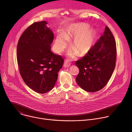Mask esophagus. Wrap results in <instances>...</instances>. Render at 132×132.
<instances>
[{"instance_id": "esophagus-1", "label": "esophagus", "mask_w": 132, "mask_h": 132, "mask_svg": "<svg viewBox=\"0 0 132 132\" xmlns=\"http://www.w3.org/2000/svg\"><path fill=\"white\" fill-rule=\"evenodd\" d=\"M70 63L67 61H66L64 64V66L66 67H68L69 66H70Z\"/></svg>"}]
</instances>
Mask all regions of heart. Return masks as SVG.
Listing matches in <instances>:
<instances>
[{"label": "heart", "mask_w": 132, "mask_h": 132, "mask_svg": "<svg viewBox=\"0 0 132 132\" xmlns=\"http://www.w3.org/2000/svg\"><path fill=\"white\" fill-rule=\"evenodd\" d=\"M89 28V25L86 23H78L71 26L66 34L59 33L54 41L55 50L57 52H62L66 46L68 39L74 38L71 46L75 50L69 51L68 55L72 57L78 53L80 56L85 55L91 50L96 38L95 31Z\"/></svg>", "instance_id": "b5f03b06"}]
</instances>
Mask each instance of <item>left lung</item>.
I'll use <instances>...</instances> for the list:
<instances>
[{
  "label": "left lung",
  "mask_w": 132,
  "mask_h": 132,
  "mask_svg": "<svg viewBox=\"0 0 132 132\" xmlns=\"http://www.w3.org/2000/svg\"><path fill=\"white\" fill-rule=\"evenodd\" d=\"M117 46L114 37L108 27L91 50L75 63L79 72L76 80L86 91L94 92L104 88L116 67Z\"/></svg>",
  "instance_id": "8db88e82"
}]
</instances>
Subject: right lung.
Wrapping results in <instances>:
<instances>
[{"label":"right lung","instance_id":"1","mask_svg":"<svg viewBox=\"0 0 132 132\" xmlns=\"http://www.w3.org/2000/svg\"><path fill=\"white\" fill-rule=\"evenodd\" d=\"M46 24L44 21L30 25L20 36L16 48L22 78L30 88L39 93L53 88L64 61L51 51L54 34Z\"/></svg>","mask_w":132,"mask_h":132}]
</instances>
